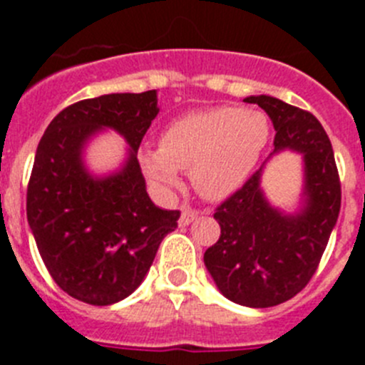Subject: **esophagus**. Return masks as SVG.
Instances as JSON below:
<instances>
[{
  "mask_svg": "<svg viewBox=\"0 0 365 365\" xmlns=\"http://www.w3.org/2000/svg\"><path fill=\"white\" fill-rule=\"evenodd\" d=\"M199 212L197 210H193L192 206H182L180 208V217H179V225L180 227H188L190 222H193L195 219H197Z\"/></svg>",
  "mask_w": 365,
  "mask_h": 365,
  "instance_id": "34e87169",
  "label": "esophagus"
}]
</instances>
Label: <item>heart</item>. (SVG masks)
Instances as JSON below:
<instances>
[{"instance_id": "1", "label": "heart", "mask_w": 365, "mask_h": 365, "mask_svg": "<svg viewBox=\"0 0 365 365\" xmlns=\"http://www.w3.org/2000/svg\"><path fill=\"white\" fill-rule=\"evenodd\" d=\"M270 124L256 109L215 108L190 113L168 124L160 148L140 155L151 182L164 190L180 185L179 172H192L202 197L221 201L241 188L269 143Z\"/></svg>"}]
</instances>
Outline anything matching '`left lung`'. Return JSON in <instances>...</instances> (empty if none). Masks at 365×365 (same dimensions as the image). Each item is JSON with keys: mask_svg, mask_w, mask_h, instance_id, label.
<instances>
[{"mask_svg": "<svg viewBox=\"0 0 365 365\" xmlns=\"http://www.w3.org/2000/svg\"><path fill=\"white\" fill-rule=\"evenodd\" d=\"M245 102L265 109L272 120L274 153L298 151L305 164L298 214L269 205L261 168L215 208L221 235L205 252L206 269L225 298L263 309L294 298L311 282L340 214L341 186L331 140L312 113L267 95Z\"/></svg>", "mask_w": 365, "mask_h": 365, "instance_id": "1", "label": "left lung"}]
</instances>
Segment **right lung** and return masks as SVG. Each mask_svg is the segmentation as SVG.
I'll use <instances>...</instances> for the list:
<instances>
[{
    "mask_svg": "<svg viewBox=\"0 0 365 365\" xmlns=\"http://www.w3.org/2000/svg\"><path fill=\"white\" fill-rule=\"evenodd\" d=\"M157 113L155 89L80 100L58 113L38 144L27 188L29 225L56 285L89 305L128 298L160 241L177 228L180 212L151 202L137 160ZM102 127L118 130L130 153L120 173L93 178L81 150Z\"/></svg>",
    "mask_w": 365,
    "mask_h": 365,
    "instance_id": "obj_1",
    "label": "right lung"
}]
</instances>
